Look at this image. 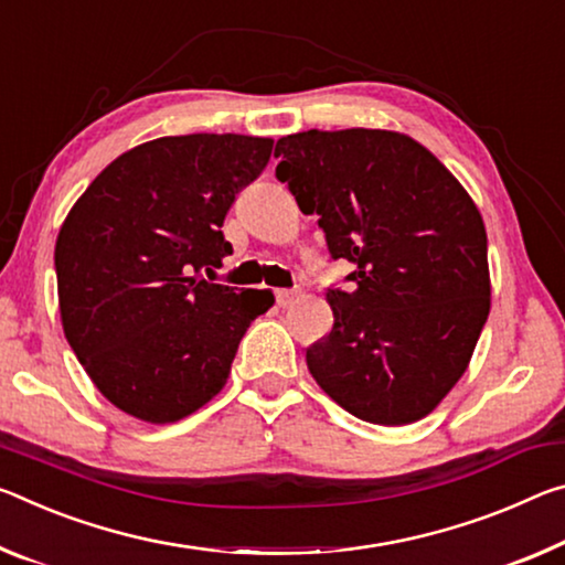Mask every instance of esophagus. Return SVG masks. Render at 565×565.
<instances>
[{"label":"esophagus","instance_id":"esophagus-1","mask_svg":"<svg viewBox=\"0 0 565 565\" xmlns=\"http://www.w3.org/2000/svg\"><path fill=\"white\" fill-rule=\"evenodd\" d=\"M274 294H276V303H279V307H289V303L297 299V289H276Z\"/></svg>","mask_w":565,"mask_h":565}]
</instances>
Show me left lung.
<instances>
[{"instance_id": "left-lung-1", "label": "left lung", "mask_w": 565, "mask_h": 565, "mask_svg": "<svg viewBox=\"0 0 565 565\" xmlns=\"http://www.w3.org/2000/svg\"><path fill=\"white\" fill-rule=\"evenodd\" d=\"M276 178L317 213L334 262V327L307 349L311 377L354 417L407 425L468 370L490 311L478 205L425 146L392 130H307L276 142Z\"/></svg>"}]
</instances>
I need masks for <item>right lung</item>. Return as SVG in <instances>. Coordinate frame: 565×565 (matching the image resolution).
<instances>
[{
	"label": "right lung",
	"mask_w": 565,
	"mask_h": 565,
	"mask_svg": "<svg viewBox=\"0 0 565 565\" xmlns=\"http://www.w3.org/2000/svg\"><path fill=\"white\" fill-rule=\"evenodd\" d=\"M274 140L234 132L158 138L115 158L62 223L55 271L62 329L95 387L153 425L183 419L228 380L241 337L274 303L201 268L231 244L223 218Z\"/></svg>",
	"instance_id": "add662e5"
}]
</instances>
